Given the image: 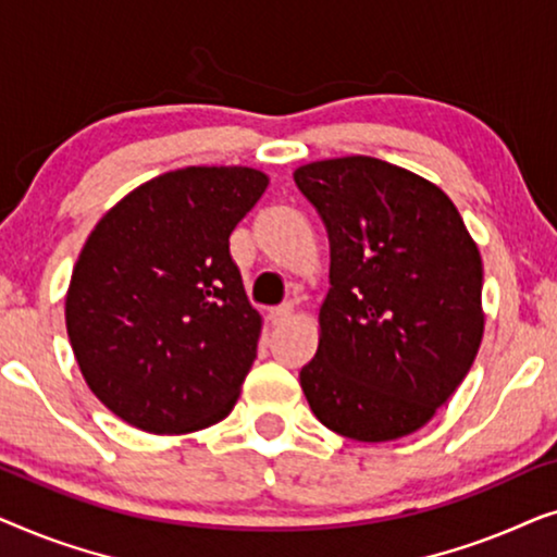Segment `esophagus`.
Masks as SVG:
<instances>
[{
  "mask_svg": "<svg viewBox=\"0 0 557 557\" xmlns=\"http://www.w3.org/2000/svg\"><path fill=\"white\" fill-rule=\"evenodd\" d=\"M292 317H294V307H292V304H284V307L271 309V314H269V319H271V324H273V326L286 324L288 319H292Z\"/></svg>",
  "mask_w": 557,
  "mask_h": 557,
  "instance_id": "esophagus-1",
  "label": "esophagus"
}]
</instances>
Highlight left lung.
Wrapping results in <instances>:
<instances>
[{
	"label": "left lung",
	"instance_id": "1",
	"mask_svg": "<svg viewBox=\"0 0 557 557\" xmlns=\"http://www.w3.org/2000/svg\"><path fill=\"white\" fill-rule=\"evenodd\" d=\"M294 182L330 235L319 347L299 372L311 413L362 444L410 436L482 345L476 243L444 189L383 159H322Z\"/></svg>",
	"mask_w": 557,
	"mask_h": 557
}]
</instances>
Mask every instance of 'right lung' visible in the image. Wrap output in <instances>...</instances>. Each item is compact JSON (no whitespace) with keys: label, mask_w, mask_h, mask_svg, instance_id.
<instances>
[{"label":"right lung","mask_w":557,"mask_h":557,"mask_svg":"<svg viewBox=\"0 0 557 557\" xmlns=\"http://www.w3.org/2000/svg\"><path fill=\"white\" fill-rule=\"evenodd\" d=\"M265 187L253 166H185L90 231L65 294L67 339L90 393L134 429L202 431L238 400L263 317L227 243Z\"/></svg>","instance_id":"1"}]
</instances>
